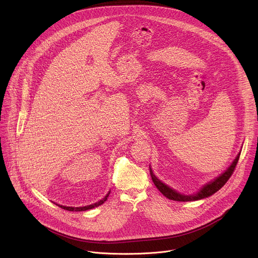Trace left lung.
I'll return each mask as SVG.
<instances>
[{"label":"left lung","instance_id":"8db88e82","mask_svg":"<svg viewBox=\"0 0 258 258\" xmlns=\"http://www.w3.org/2000/svg\"><path fill=\"white\" fill-rule=\"evenodd\" d=\"M241 151L238 153V155L236 156V158L234 159V161L231 163V165L223 172L220 173L218 176H216L215 178H213L212 180L206 182L205 185H203L201 187V189L195 193V194H190V195H186V194H181L179 192H177L176 190H174L173 188L169 187L168 185H166L165 182H163L162 180H160L153 172L151 165H149L150 168V174L152 177V180L154 182V185L156 186V188L160 191V193L165 196L166 198L173 200V201H180V202H187V201H197V200H201L204 198H208L211 195H213L215 192H217L220 188H223L225 183L228 181V179L230 178V176L232 175L237 162L239 160Z\"/></svg>","mask_w":258,"mask_h":258}]
</instances>
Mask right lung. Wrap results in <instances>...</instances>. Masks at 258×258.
Masks as SVG:
<instances>
[{"label": "right lung", "mask_w": 258, "mask_h": 258, "mask_svg": "<svg viewBox=\"0 0 258 258\" xmlns=\"http://www.w3.org/2000/svg\"><path fill=\"white\" fill-rule=\"evenodd\" d=\"M109 194H110V191H109V192L106 194V196H105L103 199H101L100 201H98V202H96V203H94V204L87 205V206H82V207H71V206H64V205H60V204H56V205H58L59 207H61V208L65 209V210H69V211H86V210H89V209H92V208H95V207H98V206L102 205V204L107 200V198H108Z\"/></svg>", "instance_id": "1"}]
</instances>
